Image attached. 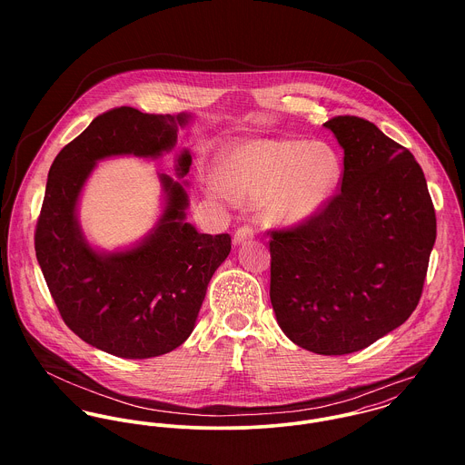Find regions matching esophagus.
<instances>
[{
    "label": "esophagus",
    "mask_w": 465,
    "mask_h": 465,
    "mask_svg": "<svg viewBox=\"0 0 465 465\" xmlns=\"http://www.w3.org/2000/svg\"><path fill=\"white\" fill-rule=\"evenodd\" d=\"M252 238H254V231H252L251 227H240V229L234 232L232 242H234V245H240V243L249 242V240H252Z\"/></svg>",
    "instance_id": "esophagus-1"
}]
</instances>
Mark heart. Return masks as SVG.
Wrapping results in <instances>:
<instances>
[{"label":"heart","instance_id":"obj_1","mask_svg":"<svg viewBox=\"0 0 465 465\" xmlns=\"http://www.w3.org/2000/svg\"><path fill=\"white\" fill-rule=\"evenodd\" d=\"M220 177L207 181L213 199H265L272 222L295 225L322 211L341 181V161L326 143L258 139L220 159Z\"/></svg>","mask_w":465,"mask_h":465}]
</instances>
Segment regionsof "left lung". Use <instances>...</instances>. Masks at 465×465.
Masks as SVG:
<instances>
[{
  "label": "left lung",
  "mask_w": 465,
  "mask_h": 465,
  "mask_svg": "<svg viewBox=\"0 0 465 465\" xmlns=\"http://www.w3.org/2000/svg\"><path fill=\"white\" fill-rule=\"evenodd\" d=\"M324 127L343 148L340 192L315 216L270 232V301L293 343L331 356L406 322L422 293L437 218L410 150L358 116Z\"/></svg>",
  "instance_id": "1"
}]
</instances>
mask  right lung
I'll list each match as a JSON object with an SVG mask.
<instances>
[{
  "mask_svg": "<svg viewBox=\"0 0 465 465\" xmlns=\"http://www.w3.org/2000/svg\"><path fill=\"white\" fill-rule=\"evenodd\" d=\"M192 114H146L118 107L96 116L55 157L35 227V254L67 328L109 354L143 360L166 354L192 334L207 284L231 252L229 234H202L186 222L184 186L161 173L166 193L155 227L133 249L94 251L76 203L96 161L159 157L177 143ZM192 155L177 159L188 175Z\"/></svg>",
  "mask_w": 465,
  "mask_h": 465,
  "instance_id": "add662e5",
  "label": "right lung"
}]
</instances>
